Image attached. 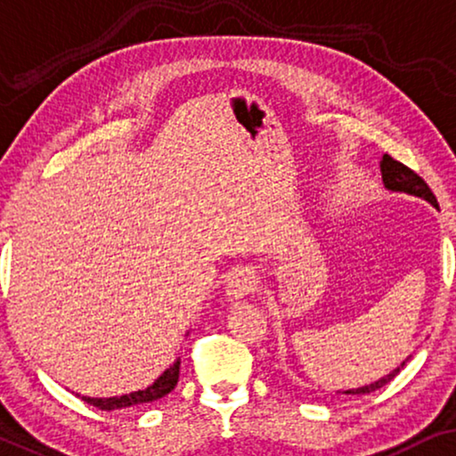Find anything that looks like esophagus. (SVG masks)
<instances>
[{
	"instance_id": "34e87169",
	"label": "esophagus",
	"mask_w": 456,
	"mask_h": 456,
	"mask_svg": "<svg viewBox=\"0 0 456 456\" xmlns=\"http://www.w3.org/2000/svg\"><path fill=\"white\" fill-rule=\"evenodd\" d=\"M256 287H258V277H256L254 271H249V268H235L227 281L225 293L229 299L237 301L254 293Z\"/></svg>"
}]
</instances>
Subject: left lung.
I'll return each mask as SVG.
<instances>
[{
	"instance_id": "8db88e82",
	"label": "left lung",
	"mask_w": 456,
	"mask_h": 456,
	"mask_svg": "<svg viewBox=\"0 0 456 456\" xmlns=\"http://www.w3.org/2000/svg\"><path fill=\"white\" fill-rule=\"evenodd\" d=\"M380 173H382L384 188H387L388 191H396V194H407V196L421 198V200H426V202L432 204L434 208H438V202H436V196L432 194V190H429V185L423 182V179L418 175V173L411 171V169H409V167H405L403 163L395 161V159L390 157V155H384L382 157ZM409 357H411V355H409ZM407 359L401 365H396L393 371H388L387 376L378 378L376 382L365 384V387H357V388L338 390V395H370V393H374V390L382 388L384 384H388L396 374H399L403 365L407 363Z\"/></svg>"
}]
</instances>
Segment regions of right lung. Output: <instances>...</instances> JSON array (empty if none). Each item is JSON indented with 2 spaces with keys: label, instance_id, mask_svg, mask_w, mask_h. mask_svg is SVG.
<instances>
[{
  "label": "right lung",
  "instance_id": "add662e5",
  "mask_svg": "<svg viewBox=\"0 0 456 456\" xmlns=\"http://www.w3.org/2000/svg\"><path fill=\"white\" fill-rule=\"evenodd\" d=\"M179 359H175L169 368H167L161 376L157 378L151 387L142 390H134L130 395L121 396H107V399H93V396H82V401L88 405L101 409V411H113V409H126V407H138L146 405V403L163 399L165 395H169L179 380Z\"/></svg>",
  "mask_w": 456,
  "mask_h": 456
}]
</instances>
